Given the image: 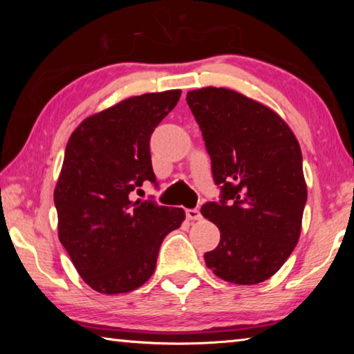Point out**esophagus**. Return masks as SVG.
Listing matches in <instances>:
<instances>
[{"label":"esophagus","mask_w":354,"mask_h":354,"mask_svg":"<svg viewBox=\"0 0 354 354\" xmlns=\"http://www.w3.org/2000/svg\"><path fill=\"white\" fill-rule=\"evenodd\" d=\"M185 217H187L189 220H200L201 212L198 211V209H187V211H185Z\"/></svg>","instance_id":"esophagus-1"}]
</instances>
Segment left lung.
Here are the masks:
<instances>
[{"mask_svg":"<svg viewBox=\"0 0 354 354\" xmlns=\"http://www.w3.org/2000/svg\"><path fill=\"white\" fill-rule=\"evenodd\" d=\"M185 100L221 192L218 203L201 207L220 230L206 266L227 283H262L283 267L301 232L308 187L299 143L277 112L231 88H198Z\"/></svg>","mask_w":354,"mask_h":354,"instance_id":"1","label":"left lung"}]
</instances>
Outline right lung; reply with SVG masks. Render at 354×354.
Returning <instances> with one entry per match:
<instances>
[{"label": "right lung", "instance_id": "obj_1", "mask_svg": "<svg viewBox=\"0 0 354 354\" xmlns=\"http://www.w3.org/2000/svg\"><path fill=\"white\" fill-rule=\"evenodd\" d=\"M181 91L145 93L82 120L71 133L55 189L59 241L93 290H136L151 278L160 243L185 218L184 209L131 200L156 184L149 137Z\"/></svg>", "mask_w": 354, "mask_h": 354}]
</instances>
